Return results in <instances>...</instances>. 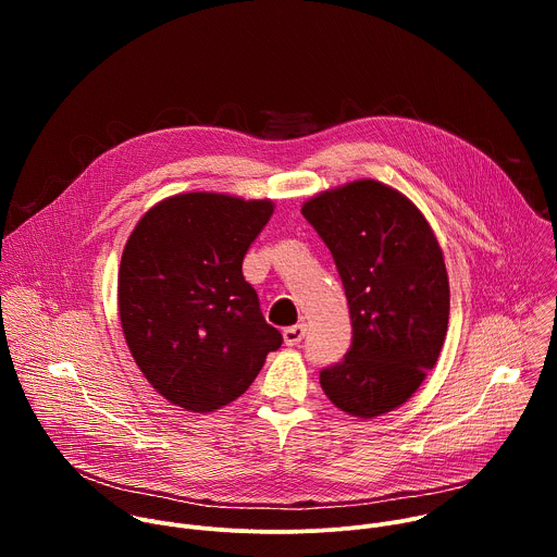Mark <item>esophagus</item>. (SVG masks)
Returning <instances> with one entry per match:
<instances>
[{"label":"esophagus","mask_w":557,"mask_h":557,"mask_svg":"<svg viewBox=\"0 0 557 557\" xmlns=\"http://www.w3.org/2000/svg\"><path fill=\"white\" fill-rule=\"evenodd\" d=\"M306 335V326L304 324H295V326H288L284 329V344L286 346H297Z\"/></svg>","instance_id":"1"}]
</instances>
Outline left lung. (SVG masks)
<instances>
[{"label":"left lung","instance_id":"1","mask_svg":"<svg viewBox=\"0 0 557 557\" xmlns=\"http://www.w3.org/2000/svg\"><path fill=\"white\" fill-rule=\"evenodd\" d=\"M301 215L333 253L352 322L350 350L320 372L322 389L359 419L404 406L434 368L449 322L447 271L428 220L376 181L314 196Z\"/></svg>","mask_w":557,"mask_h":557}]
</instances>
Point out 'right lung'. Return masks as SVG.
I'll return each mask as SVG.
<instances>
[{
  "instance_id": "add662e5",
  "label": "right lung",
  "mask_w": 557,
  "mask_h": 557,
  "mask_svg": "<svg viewBox=\"0 0 557 557\" xmlns=\"http://www.w3.org/2000/svg\"><path fill=\"white\" fill-rule=\"evenodd\" d=\"M271 200L181 194L151 207L119 269V317L145 379L174 406L213 412L235 401L282 346L243 260Z\"/></svg>"
}]
</instances>
